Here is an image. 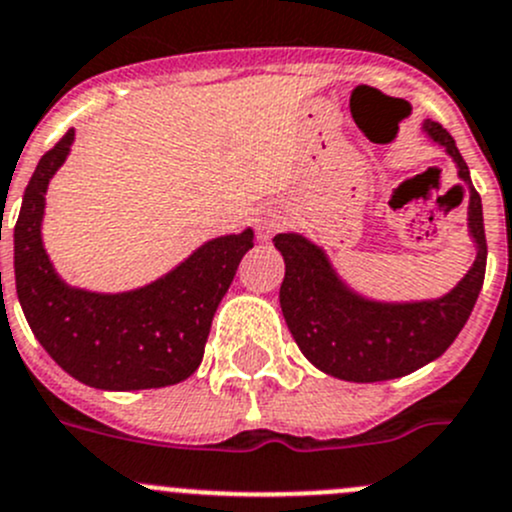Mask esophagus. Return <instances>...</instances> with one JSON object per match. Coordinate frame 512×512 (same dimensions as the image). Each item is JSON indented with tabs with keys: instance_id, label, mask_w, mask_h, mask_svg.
I'll use <instances>...</instances> for the list:
<instances>
[{
	"instance_id": "1",
	"label": "esophagus",
	"mask_w": 512,
	"mask_h": 512,
	"mask_svg": "<svg viewBox=\"0 0 512 512\" xmlns=\"http://www.w3.org/2000/svg\"><path fill=\"white\" fill-rule=\"evenodd\" d=\"M282 225H285V215H282V210H265L262 212L260 222H257L262 237H270L272 232L280 230Z\"/></svg>"
}]
</instances>
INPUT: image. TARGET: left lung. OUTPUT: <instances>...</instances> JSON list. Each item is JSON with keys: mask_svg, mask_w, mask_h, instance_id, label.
<instances>
[{"mask_svg": "<svg viewBox=\"0 0 512 512\" xmlns=\"http://www.w3.org/2000/svg\"><path fill=\"white\" fill-rule=\"evenodd\" d=\"M423 132L453 157L458 177L468 185V235L475 262L463 280L433 300L385 302L352 290L320 245L300 232L275 235L285 260L280 307L302 355L327 375L347 382L395 380L438 360L473 312L485 280L483 202L455 140L433 119Z\"/></svg>", "mask_w": 512, "mask_h": 512, "instance_id": "8db88e82", "label": "left lung"}]
</instances>
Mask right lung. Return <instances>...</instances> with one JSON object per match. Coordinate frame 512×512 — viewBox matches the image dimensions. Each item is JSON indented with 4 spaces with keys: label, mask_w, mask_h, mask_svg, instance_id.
I'll list each match as a JSON object with an SVG mask.
<instances>
[{
    "label": "right lung",
    "mask_w": 512,
    "mask_h": 512,
    "mask_svg": "<svg viewBox=\"0 0 512 512\" xmlns=\"http://www.w3.org/2000/svg\"><path fill=\"white\" fill-rule=\"evenodd\" d=\"M74 130L39 160L14 225V280L39 345L74 380L97 390H150L187 380L200 367L217 305L230 290L255 232L207 240L190 257L124 292L67 285L42 242L44 195L67 162Z\"/></svg>",
    "instance_id": "right-lung-1"
}]
</instances>
